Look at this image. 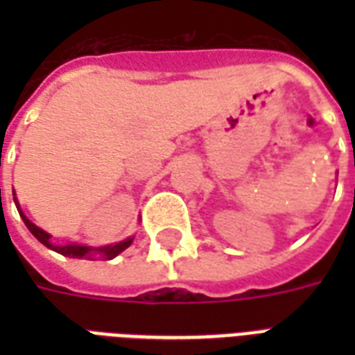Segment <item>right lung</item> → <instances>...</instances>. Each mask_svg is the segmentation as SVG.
<instances>
[{
	"instance_id": "obj_1",
	"label": "right lung",
	"mask_w": 355,
	"mask_h": 355,
	"mask_svg": "<svg viewBox=\"0 0 355 355\" xmlns=\"http://www.w3.org/2000/svg\"><path fill=\"white\" fill-rule=\"evenodd\" d=\"M16 195V193H14ZM14 202H16V208L19 211V217L24 219L25 227L29 228V232L42 243V245H46L47 248H51L55 252L62 254V256H68V258H86L92 259L96 258V256H103L105 259H112L116 258L119 252H123L125 248L130 247V243H132V237H128L125 241H119L116 245H107V247H86V245H77V243H66V245H53L51 243V236L46 232V230H42L40 227H36L35 223H31L27 217L24 216V211L19 210L18 200L14 197Z\"/></svg>"
}]
</instances>
